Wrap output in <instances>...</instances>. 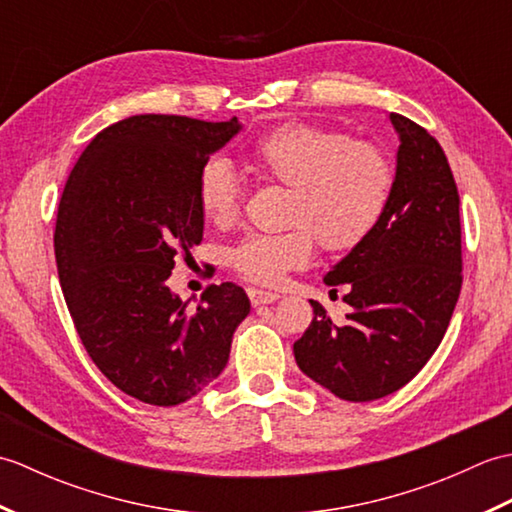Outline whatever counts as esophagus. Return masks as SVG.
<instances>
[{"mask_svg":"<svg viewBox=\"0 0 512 512\" xmlns=\"http://www.w3.org/2000/svg\"><path fill=\"white\" fill-rule=\"evenodd\" d=\"M248 297L253 306H268V303H275L279 299L277 292H268L259 288H248Z\"/></svg>","mask_w":512,"mask_h":512,"instance_id":"esophagus-1","label":"esophagus"}]
</instances>
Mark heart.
Masks as SVG:
<instances>
[{"label":"heart","mask_w":512,"mask_h":512,"mask_svg":"<svg viewBox=\"0 0 512 512\" xmlns=\"http://www.w3.org/2000/svg\"><path fill=\"white\" fill-rule=\"evenodd\" d=\"M250 165L290 187L288 233H253L231 248L228 262L239 275L277 286L290 270L312 259V235L325 250H350L374 233L394 191V167L376 145L356 143L332 129L286 123L257 138ZM198 200L206 222L231 224L242 202V182L224 158L200 169Z\"/></svg>","instance_id":"1"}]
</instances>
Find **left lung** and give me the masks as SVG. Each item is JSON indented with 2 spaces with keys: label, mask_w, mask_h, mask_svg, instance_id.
<instances>
[{
  "label": "left lung",
  "mask_w": 512,
  "mask_h": 512,
  "mask_svg": "<svg viewBox=\"0 0 512 512\" xmlns=\"http://www.w3.org/2000/svg\"><path fill=\"white\" fill-rule=\"evenodd\" d=\"M400 147L383 220L323 277L345 286L352 310L336 325L319 301L295 343L314 383L350 402L394 394L438 350L462 288L460 195L440 143L409 118L389 114Z\"/></svg>",
  "instance_id": "8db88e82"
}]
</instances>
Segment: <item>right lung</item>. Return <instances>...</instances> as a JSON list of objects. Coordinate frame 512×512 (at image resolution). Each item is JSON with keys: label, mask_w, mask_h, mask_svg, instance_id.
Here are the masks:
<instances>
[{"label": "right lung", "mask_w": 512, "mask_h": 512, "mask_svg": "<svg viewBox=\"0 0 512 512\" xmlns=\"http://www.w3.org/2000/svg\"><path fill=\"white\" fill-rule=\"evenodd\" d=\"M242 123L140 114L103 129L65 184L54 255L74 328L107 380L173 407L222 374L250 312L235 284L189 310L167 284L176 255L202 242L198 176Z\"/></svg>", "instance_id": "add662e5"}]
</instances>
